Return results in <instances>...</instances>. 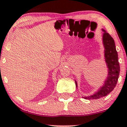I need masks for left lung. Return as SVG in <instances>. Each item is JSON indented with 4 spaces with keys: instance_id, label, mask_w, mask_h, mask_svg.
Masks as SVG:
<instances>
[{
    "instance_id": "1",
    "label": "left lung",
    "mask_w": 127,
    "mask_h": 127,
    "mask_svg": "<svg viewBox=\"0 0 127 127\" xmlns=\"http://www.w3.org/2000/svg\"><path fill=\"white\" fill-rule=\"evenodd\" d=\"M103 34V44L104 48V57L107 67V76L104 81L103 85L101 86L94 94L83 97L87 100L98 99L104 97L113 90L117 84L118 79L120 67L118 62V55L116 51L115 41L111 36L104 29H102ZM76 86L78 84L75 81Z\"/></svg>"
}]
</instances>
